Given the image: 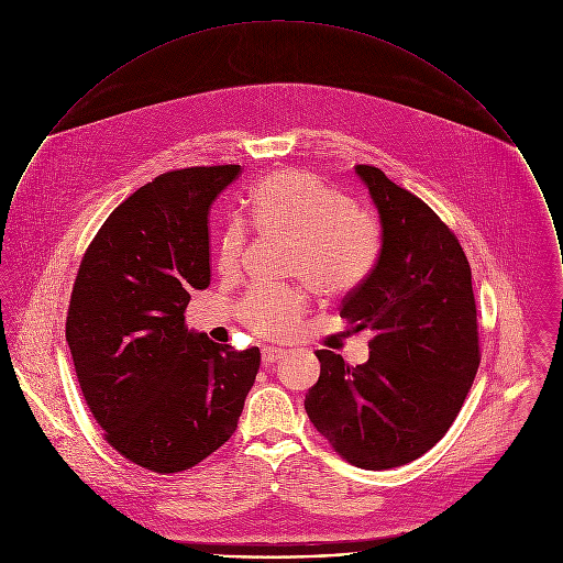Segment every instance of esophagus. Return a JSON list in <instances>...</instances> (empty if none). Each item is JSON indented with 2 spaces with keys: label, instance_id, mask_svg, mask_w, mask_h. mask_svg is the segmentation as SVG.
Segmentation results:
<instances>
[{
  "label": "esophagus",
  "instance_id": "1",
  "mask_svg": "<svg viewBox=\"0 0 563 563\" xmlns=\"http://www.w3.org/2000/svg\"><path fill=\"white\" fill-rule=\"evenodd\" d=\"M284 357H286V351H284V349H273V346L262 349V362H264L266 366H271V364H275V362H279V360H284Z\"/></svg>",
  "mask_w": 563,
  "mask_h": 563
}]
</instances>
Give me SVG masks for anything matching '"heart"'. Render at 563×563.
Listing matches in <instances>:
<instances>
[{
    "label": "heart",
    "instance_id": "heart-1",
    "mask_svg": "<svg viewBox=\"0 0 563 563\" xmlns=\"http://www.w3.org/2000/svg\"><path fill=\"white\" fill-rule=\"evenodd\" d=\"M251 221L262 232L292 236L288 275L306 279L314 292L338 299L353 292L377 257L373 223L349 210L319 175L288 168L266 175L249 195ZM249 228L228 221L219 236L217 264L228 277L241 271ZM308 312V295L297 286H255L239 306V317L253 333L288 338Z\"/></svg>",
    "mask_w": 563,
    "mask_h": 563
}]
</instances>
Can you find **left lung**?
<instances>
[{
  "label": "left lung",
  "mask_w": 563,
  "mask_h": 563,
  "mask_svg": "<svg viewBox=\"0 0 563 563\" xmlns=\"http://www.w3.org/2000/svg\"><path fill=\"white\" fill-rule=\"evenodd\" d=\"M355 173L379 214L382 249L340 317L371 329V357L349 366L317 351L321 377L306 411L349 464L386 471L444 438L475 382L482 349L468 257L449 225L371 164Z\"/></svg>",
  "instance_id": "obj_1"
}]
</instances>
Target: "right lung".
I'll use <instances>...</instances> for the list:
<instances>
[{
    "label": "right lung",
    "mask_w": 563,
    "mask_h": 563,
    "mask_svg": "<svg viewBox=\"0 0 563 563\" xmlns=\"http://www.w3.org/2000/svg\"><path fill=\"white\" fill-rule=\"evenodd\" d=\"M241 164L162 173L99 228L74 284L67 342L106 442L152 473L192 468L239 427L260 349L192 333L184 312L210 284L208 212Z\"/></svg>",
    "instance_id": "obj_1"
}]
</instances>
